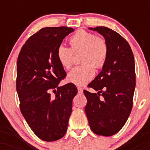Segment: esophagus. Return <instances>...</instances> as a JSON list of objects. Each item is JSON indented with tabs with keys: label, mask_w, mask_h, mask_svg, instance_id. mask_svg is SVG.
Masks as SVG:
<instances>
[{
	"label": "esophagus",
	"mask_w": 150,
	"mask_h": 150,
	"mask_svg": "<svg viewBox=\"0 0 150 150\" xmlns=\"http://www.w3.org/2000/svg\"><path fill=\"white\" fill-rule=\"evenodd\" d=\"M78 93H83V88L81 87H78Z\"/></svg>",
	"instance_id": "esophagus-1"
}]
</instances>
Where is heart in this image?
<instances>
[{"label": "heart", "mask_w": 150, "mask_h": 150, "mask_svg": "<svg viewBox=\"0 0 150 150\" xmlns=\"http://www.w3.org/2000/svg\"><path fill=\"white\" fill-rule=\"evenodd\" d=\"M70 48L60 45L57 48V59L60 64L67 69L73 65L74 54L81 52V65L75 67L67 75L70 83L83 86L93 78L94 65L96 68L104 65L108 55V45L101 37L84 30H80L69 38Z\"/></svg>", "instance_id": "b5f03b06"}]
</instances>
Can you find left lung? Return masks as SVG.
Masks as SVG:
<instances>
[{"label":"left lung","instance_id":"8db88e82","mask_svg":"<svg viewBox=\"0 0 150 150\" xmlns=\"http://www.w3.org/2000/svg\"><path fill=\"white\" fill-rule=\"evenodd\" d=\"M89 29L103 35L109 50L102 70L88 85L97 93L83 91L87 99L85 112L94 134L110 137L121 129L132 110L134 57L126 40L115 31L106 27Z\"/></svg>","mask_w":150,"mask_h":150}]
</instances>
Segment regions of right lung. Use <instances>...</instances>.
Masks as SVG:
<instances>
[{"label": "right lung", "mask_w": 150, "mask_h": 150, "mask_svg": "<svg viewBox=\"0 0 150 150\" xmlns=\"http://www.w3.org/2000/svg\"><path fill=\"white\" fill-rule=\"evenodd\" d=\"M74 29L44 28L29 38L16 63V87L21 112L40 139L53 142L62 138L67 130L76 86H59L66 76L57 59V48ZM55 96L52 97L50 91Z\"/></svg>", "instance_id": "add662e5"}]
</instances>
